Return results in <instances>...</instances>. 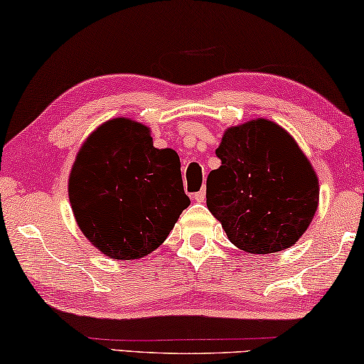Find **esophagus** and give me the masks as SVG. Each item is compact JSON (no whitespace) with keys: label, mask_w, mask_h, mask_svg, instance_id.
Masks as SVG:
<instances>
[{"label":"esophagus","mask_w":364,"mask_h":364,"mask_svg":"<svg viewBox=\"0 0 364 364\" xmlns=\"http://www.w3.org/2000/svg\"><path fill=\"white\" fill-rule=\"evenodd\" d=\"M193 200L198 201V203H203V201L206 200V192H205V190H200V192L193 193Z\"/></svg>","instance_id":"esophagus-1"}]
</instances>
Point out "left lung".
<instances>
[{"instance_id":"left-lung-1","label":"left lung","mask_w":364,"mask_h":364,"mask_svg":"<svg viewBox=\"0 0 364 364\" xmlns=\"http://www.w3.org/2000/svg\"><path fill=\"white\" fill-rule=\"evenodd\" d=\"M219 169L206 181V205L237 248L277 253L305 234L318 210L311 163L276 122L253 119L225 130Z\"/></svg>"}]
</instances>
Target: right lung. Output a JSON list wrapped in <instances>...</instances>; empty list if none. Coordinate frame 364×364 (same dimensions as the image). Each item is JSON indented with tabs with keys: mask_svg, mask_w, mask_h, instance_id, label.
<instances>
[{
	"mask_svg": "<svg viewBox=\"0 0 364 364\" xmlns=\"http://www.w3.org/2000/svg\"><path fill=\"white\" fill-rule=\"evenodd\" d=\"M69 201L83 235L112 259L154 252L190 205L178 154L154 148L150 129L127 117L101 124L83 141Z\"/></svg>",
	"mask_w": 364,
	"mask_h": 364,
	"instance_id": "right-lung-1",
	"label": "right lung"
}]
</instances>
